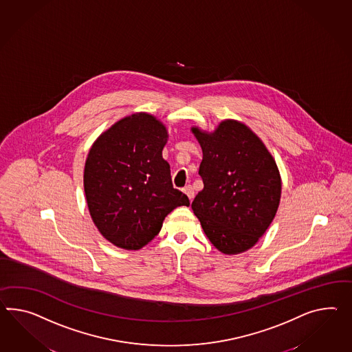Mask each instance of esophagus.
<instances>
[{"label": "esophagus", "instance_id": "1", "mask_svg": "<svg viewBox=\"0 0 352 352\" xmlns=\"http://www.w3.org/2000/svg\"><path fill=\"white\" fill-rule=\"evenodd\" d=\"M184 192L188 195V198H189L190 200L194 198V189H192V186H191V185L185 186V188H184Z\"/></svg>", "mask_w": 352, "mask_h": 352}]
</instances>
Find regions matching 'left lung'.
Wrapping results in <instances>:
<instances>
[{
    "mask_svg": "<svg viewBox=\"0 0 352 352\" xmlns=\"http://www.w3.org/2000/svg\"><path fill=\"white\" fill-rule=\"evenodd\" d=\"M203 151L199 175L204 188L191 208L209 241L223 254L258 243L280 206V171L255 133L236 120L213 133L191 127Z\"/></svg>",
    "mask_w": 352,
    "mask_h": 352,
    "instance_id": "obj_1",
    "label": "left lung"
}]
</instances>
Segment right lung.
<instances>
[{"instance_id": "right-lung-1", "label": "right lung", "mask_w": 352, "mask_h": 352, "mask_svg": "<svg viewBox=\"0 0 352 352\" xmlns=\"http://www.w3.org/2000/svg\"><path fill=\"white\" fill-rule=\"evenodd\" d=\"M168 133L153 115L121 118L91 145L84 168V191L91 219L109 243L139 250L162 228L175 208L189 198L173 189L162 151Z\"/></svg>"}]
</instances>
